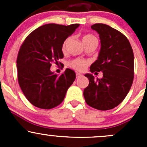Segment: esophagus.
<instances>
[{"label": "esophagus", "instance_id": "1", "mask_svg": "<svg viewBox=\"0 0 147 147\" xmlns=\"http://www.w3.org/2000/svg\"><path fill=\"white\" fill-rule=\"evenodd\" d=\"M82 76V74H80V73H78V72H77L76 73V78H81Z\"/></svg>", "mask_w": 147, "mask_h": 147}]
</instances>
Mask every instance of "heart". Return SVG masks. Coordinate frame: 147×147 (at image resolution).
<instances>
[{"instance_id":"heart-1","label":"heart","mask_w":147,"mask_h":147,"mask_svg":"<svg viewBox=\"0 0 147 147\" xmlns=\"http://www.w3.org/2000/svg\"><path fill=\"white\" fill-rule=\"evenodd\" d=\"M97 41V38L95 37H94L93 35H86L83 37L82 38V42H89V41ZM68 40H66L65 41V42L63 43V49L65 48V46H66L67 42ZM69 65H70L71 67H72L73 69H75V70H78L79 72L83 71L84 69V68L86 67L87 65H88V62L86 61V60H81V59H75V60H72V61L69 62Z\"/></svg>"}]
</instances>
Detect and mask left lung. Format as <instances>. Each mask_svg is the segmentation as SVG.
I'll return each mask as SVG.
<instances>
[{
	"label": "left lung",
	"instance_id": "1",
	"mask_svg": "<svg viewBox=\"0 0 147 147\" xmlns=\"http://www.w3.org/2000/svg\"><path fill=\"white\" fill-rule=\"evenodd\" d=\"M100 35L101 48L97 60L90 66V72H102L101 79L94 80L85 74L89 85L84 90L89 106L99 110L113 109L124 100L134 80V53L129 41L121 32L107 25L91 26Z\"/></svg>",
	"mask_w": 147,
	"mask_h": 147
}]
</instances>
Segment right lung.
<instances>
[{"label": "right lung", "instance_id": "obj_1", "mask_svg": "<svg viewBox=\"0 0 147 147\" xmlns=\"http://www.w3.org/2000/svg\"><path fill=\"white\" fill-rule=\"evenodd\" d=\"M80 24H46L32 31L22 44L17 57L18 80L27 100L34 106L49 109L62 103L76 78L67 68L61 75L50 71L52 63L63 58V45Z\"/></svg>", "mask_w": 147, "mask_h": 147}]
</instances>
